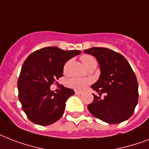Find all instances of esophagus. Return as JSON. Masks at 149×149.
Here are the masks:
<instances>
[{
  "mask_svg": "<svg viewBox=\"0 0 149 149\" xmlns=\"http://www.w3.org/2000/svg\"><path fill=\"white\" fill-rule=\"evenodd\" d=\"M75 94H76V95H81V94H82V91H75Z\"/></svg>",
  "mask_w": 149,
  "mask_h": 149,
  "instance_id": "34e87169",
  "label": "esophagus"
}]
</instances>
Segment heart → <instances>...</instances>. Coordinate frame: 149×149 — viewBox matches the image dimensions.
<instances>
[{
    "label": "heart",
    "mask_w": 149,
    "mask_h": 149,
    "mask_svg": "<svg viewBox=\"0 0 149 149\" xmlns=\"http://www.w3.org/2000/svg\"><path fill=\"white\" fill-rule=\"evenodd\" d=\"M81 61L84 65V67L88 68L93 63L96 62V60L91 55H88V54H84L81 57ZM69 65H70V61H67L64 65L63 68V71L64 73H67L68 71ZM90 83V81L88 79H84V78H71L68 81V85L71 88H73L77 90H83L86 88L88 84Z\"/></svg>",
    "instance_id": "1"
}]
</instances>
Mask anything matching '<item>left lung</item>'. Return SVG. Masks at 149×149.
Masks as SVG:
<instances>
[{"mask_svg":"<svg viewBox=\"0 0 149 149\" xmlns=\"http://www.w3.org/2000/svg\"><path fill=\"white\" fill-rule=\"evenodd\" d=\"M98 61L101 75L91 88L100 97L94 95L88 105L91 115L109 124L128 119L134 113L139 99V84L132 68L124 56L106 47H93L84 50ZM102 93L106 96L102 100Z\"/></svg>","mask_w":149,"mask_h":149,"instance_id":"obj_1","label":"left lung"}]
</instances>
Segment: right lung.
I'll return each instance as SVG.
<instances>
[{
	"mask_svg": "<svg viewBox=\"0 0 149 149\" xmlns=\"http://www.w3.org/2000/svg\"><path fill=\"white\" fill-rule=\"evenodd\" d=\"M79 54L78 50L46 47L31 53L24 61L17 81L18 97L31 122L49 125L62 117L66 101L74 91L63 86L59 93H54L50 86L63 76L65 63Z\"/></svg>",
	"mask_w": 149,
	"mask_h": 149,
	"instance_id": "1",
	"label": "right lung"
}]
</instances>
